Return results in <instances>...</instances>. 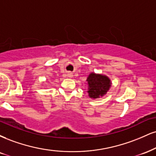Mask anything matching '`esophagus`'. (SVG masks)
Returning <instances> with one entry per match:
<instances>
[{"instance_id":"esophagus-1","label":"esophagus","mask_w":156,"mask_h":156,"mask_svg":"<svg viewBox=\"0 0 156 156\" xmlns=\"http://www.w3.org/2000/svg\"><path fill=\"white\" fill-rule=\"evenodd\" d=\"M67 76H68L69 78H73V73L71 72H69L68 73H67Z\"/></svg>"}]
</instances>
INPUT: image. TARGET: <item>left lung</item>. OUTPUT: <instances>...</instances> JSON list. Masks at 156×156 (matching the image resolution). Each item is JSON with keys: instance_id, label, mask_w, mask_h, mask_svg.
<instances>
[{"instance_id": "8db88e82", "label": "left lung", "mask_w": 156, "mask_h": 156, "mask_svg": "<svg viewBox=\"0 0 156 156\" xmlns=\"http://www.w3.org/2000/svg\"><path fill=\"white\" fill-rule=\"evenodd\" d=\"M86 81L88 83L87 92L91 99H98L105 95L112 84L108 76L95 73H90Z\"/></svg>"}]
</instances>
